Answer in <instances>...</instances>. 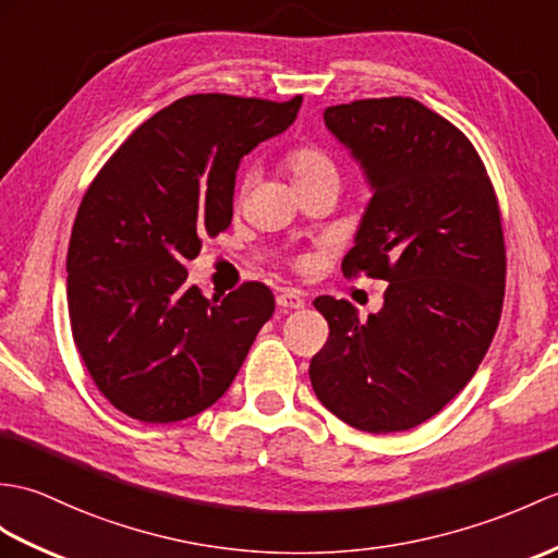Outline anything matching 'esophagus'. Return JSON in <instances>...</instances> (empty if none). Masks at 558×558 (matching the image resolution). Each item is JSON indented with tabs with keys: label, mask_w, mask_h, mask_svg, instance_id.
<instances>
[{
	"label": "esophagus",
	"mask_w": 558,
	"mask_h": 558,
	"mask_svg": "<svg viewBox=\"0 0 558 558\" xmlns=\"http://www.w3.org/2000/svg\"><path fill=\"white\" fill-rule=\"evenodd\" d=\"M276 302H278L280 308H302L306 304L304 294L300 290H292V288L280 290L278 296H276Z\"/></svg>",
	"instance_id": "esophagus-1"
}]
</instances>
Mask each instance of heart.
<instances>
[{"label": "heart", "mask_w": 558, "mask_h": 558, "mask_svg": "<svg viewBox=\"0 0 558 558\" xmlns=\"http://www.w3.org/2000/svg\"><path fill=\"white\" fill-rule=\"evenodd\" d=\"M284 168H288L294 185L316 183L323 178H338V163L330 154L318 145H296L284 154Z\"/></svg>", "instance_id": "obj_1"}]
</instances>
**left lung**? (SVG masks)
<instances>
[{"instance_id": "left-lung-1", "label": "left lung", "mask_w": 558, "mask_h": 558, "mask_svg": "<svg viewBox=\"0 0 558 558\" xmlns=\"http://www.w3.org/2000/svg\"><path fill=\"white\" fill-rule=\"evenodd\" d=\"M323 119L373 190L342 274L390 284L368 320L316 296L330 335L308 378L352 427L409 430L469 385L497 332L507 282L499 202L471 140L416 99H356Z\"/></svg>"}]
</instances>
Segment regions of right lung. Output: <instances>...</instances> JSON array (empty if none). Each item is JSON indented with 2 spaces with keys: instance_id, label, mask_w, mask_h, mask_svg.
I'll use <instances>...</instances> for the list:
<instances>
[{
  "instance_id": "1",
  "label": "right lung",
  "mask_w": 558,
  "mask_h": 558,
  "mask_svg": "<svg viewBox=\"0 0 558 558\" xmlns=\"http://www.w3.org/2000/svg\"><path fill=\"white\" fill-rule=\"evenodd\" d=\"M302 95H190L154 113L101 166L69 242L73 342L97 390L142 423L197 416L226 395L274 316L264 282L223 300L187 284L204 235L232 220L240 159L292 125Z\"/></svg>"
}]
</instances>
